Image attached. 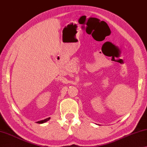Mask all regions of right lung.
<instances>
[{
	"instance_id": "1",
	"label": "right lung",
	"mask_w": 147,
	"mask_h": 147,
	"mask_svg": "<svg viewBox=\"0 0 147 147\" xmlns=\"http://www.w3.org/2000/svg\"><path fill=\"white\" fill-rule=\"evenodd\" d=\"M49 119H50V118H46L43 119V120H40V121H37V123H43L45 122H47V121H49Z\"/></svg>"
}]
</instances>
